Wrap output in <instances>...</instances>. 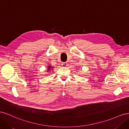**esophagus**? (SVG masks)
Listing matches in <instances>:
<instances>
[{
	"label": "esophagus",
	"mask_w": 129,
	"mask_h": 129,
	"mask_svg": "<svg viewBox=\"0 0 129 129\" xmlns=\"http://www.w3.org/2000/svg\"><path fill=\"white\" fill-rule=\"evenodd\" d=\"M68 66V63H62V66L63 67H66Z\"/></svg>",
	"instance_id": "esophagus-1"
}]
</instances>
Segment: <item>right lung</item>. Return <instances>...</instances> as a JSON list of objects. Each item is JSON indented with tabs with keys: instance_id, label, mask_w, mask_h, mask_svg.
I'll use <instances>...</instances> for the list:
<instances>
[{
	"instance_id": "1",
	"label": "right lung",
	"mask_w": 129,
	"mask_h": 129,
	"mask_svg": "<svg viewBox=\"0 0 129 129\" xmlns=\"http://www.w3.org/2000/svg\"><path fill=\"white\" fill-rule=\"evenodd\" d=\"M53 67L52 66L50 65H48L47 66V72H51L52 71H53Z\"/></svg>"
}]
</instances>
